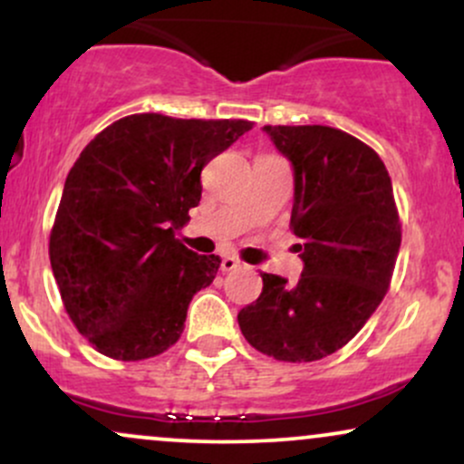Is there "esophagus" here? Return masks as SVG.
Returning a JSON list of instances; mask_svg holds the SVG:
<instances>
[{
  "label": "esophagus",
  "mask_w": 464,
  "mask_h": 464,
  "mask_svg": "<svg viewBox=\"0 0 464 464\" xmlns=\"http://www.w3.org/2000/svg\"><path fill=\"white\" fill-rule=\"evenodd\" d=\"M239 266H242V262H239V259H236V257H225V259H222V270H225V273H231V270L239 268Z\"/></svg>",
  "instance_id": "obj_1"
}]
</instances>
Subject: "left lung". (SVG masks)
<instances>
[{"instance_id":"obj_1","label":"left lung","mask_w":464,"mask_h":464,"mask_svg":"<svg viewBox=\"0 0 464 464\" xmlns=\"http://www.w3.org/2000/svg\"><path fill=\"white\" fill-rule=\"evenodd\" d=\"M295 168L290 228L303 275L262 273L237 314L250 347L279 362H316L364 327L391 287L401 246L392 183L380 154L332 126H264Z\"/></svg>"}]
</instances>
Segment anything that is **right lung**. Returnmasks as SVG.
<instances>
[{
  "instance_id": "add662e5",
  "label": "right lung",
  "mask_w": 464,
  "mask_h": 464,
  "mask_svg": "<svg viewBox=\"0 0 464 464\" xmlns=\"http://www.w3.org/2000/svg\"><path fill=\"white\" fill-rule=\"evenodd\" d=\"M248 120L135 113L106 126L69 169L50 264L65 312L95 351L148 360L177 344L188 307L222 259L177 237L200 202V172Z\"/></svg>"
}]
</instances>
